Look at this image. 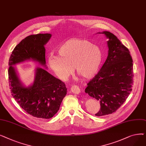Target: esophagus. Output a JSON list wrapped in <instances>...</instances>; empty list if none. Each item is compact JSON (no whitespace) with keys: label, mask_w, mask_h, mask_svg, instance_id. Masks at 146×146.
Segmentation results:
<instances>
[{"label":"esophagus","mask_w":146,"mask_h":146,"mask_svg":"<svg viewBox=\"0 0 146 146\" xmlns=\"http://www.w3.org/2000/svg\"><path fill=\"white\" fill-rule=\"evenodd\" d=\"M71 91L73 94H79L80 92V89L79 88V86L74 85L71 87Z\"/></svg>","instance_id":"34e87169"}]
</instances>
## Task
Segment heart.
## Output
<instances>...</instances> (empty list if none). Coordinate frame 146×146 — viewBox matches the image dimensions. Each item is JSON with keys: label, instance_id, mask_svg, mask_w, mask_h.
<instances>
[{"label": "heart", "instance_id": "b5f03b06", "mask_svg": "<svg viewBox=\"0 0 146 146\" xmlns=\"http://www.w3.org/2000/svg\"><path fill=\"white\" fill-rule=\"evenodd\" d=\"M59 56L50 55L49 66L61 80H66L74 70L85 79L94 78L100 68L102 53L90 41L80 38H72L61 44L57 50Z\"/></svg>", "mask_w": 146, "mask_h": 146}]
</instances>
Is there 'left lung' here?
<instances>
[{"label": "left lung", "mask_w": 146, "mask_h": 146, "mask_svg": "<svg viewBox=\"0 0 146 146\" xmlns=\"http://www.w3.org/2000/svg\"><path fill=\"white\" fill-rule=\"evenodd\" d=\"M108 38V56L102 68L87 84L85 92L100 102L96 116L115 112L132 90L133 63L129 50L112 33L104 31Z\"/></svg>", "instance_id": "obj_1"}]
</instances>
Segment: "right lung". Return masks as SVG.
Listing matches in <instances>:
<instances>
[{"mask_svg": "<svg viewBox=\"0 0 146 146\" xmlns=\"http://www.w3.org/2000/svg\"><path fill=\"white\" fill-rule=\"evenodd\" d=\"M51 36L50 34L27 36L15 47L9 60V83L13 98L31 115L44 119L52 118L59 110L67 94L65 83L44 69L38 67L33 85L25 88L12 66L31 59L45 66L44 45Z\"/></svg>", "mask_w": 146, "mask_h": 146, "instance_id": "add662e5", "label": "right lung"}]
</instances>
